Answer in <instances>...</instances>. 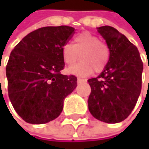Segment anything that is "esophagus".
<instances>
[{
  "instance_id": "1",
  "label": "esophagus",
  "mask_w": 149,
  "mask_h": 149,
  "mask_svg": "<svg viewBox=\"0 0 149 149\" xmlns=\"http://www.w3.org/2000/svg\"><path fill=\"white\" fill-rule=\"evenodd\" d=\"M78 83H81V82H84V81H86V79H80V78H78Z\"/></svg>"
}]
</instances>
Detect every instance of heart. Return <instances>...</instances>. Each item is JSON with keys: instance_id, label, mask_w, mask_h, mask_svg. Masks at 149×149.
<instances>
[{"instance_id": "heart-1", "label": "heart", "mask_w": 149, "mask_h": 149, "mask_svg": "<svg viewBox=\"0 0 149 149\" xmlns=\"http://www.w3.org/2000/svg\"><path fill=\"white\" fill-rule=\"evenodd\" d=\"M63 61L68 66H73L79 60V64L69 69V72L79 76H86L93 72H101L106 67L110 58L109 48L100 42L99 38L89 32H82L74 38V45L66 43L61 47Z\"/></svg>"}]
</instances>
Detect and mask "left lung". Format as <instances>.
Here are the masks:
<instances>
[{
  "instance_id": "1",
  "label": "left lung",
  "mask_w": 149,
  "mask_h": 149,
  "mask_svg": "<svg viewBox=\"0 0 149 149\" xmlns=\"http://www.w3.org/2000/svg\"><path fill=\"white\" fill-rule=\"evenodd\" d=\"M98 32L110 51L109 61L97 78L88 80L91 88L88 109L97 120L117 123L132 112L141 92L143 62L138 48L114 27Z\"/></svg>"
}]
</instances>
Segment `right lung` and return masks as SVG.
Here are the masks:
<instances>
[{"mask_svg": "<svg viewBox=\"0 0 149 149\" xmlns=\"http://www.w3.org/2000/svg\"><path fill=\"white\" fill-rule=\"evenodd\" d=\"M68 26H45L26 35L11 51L6 66L8 94L25 122L43 124L56 119L77 77L62 75L61 47L72 37Z\"/></svg>", "mask_w": 149, "mask_h": 149, "instance_id": "right-lung-1", "label": "right lung"}]
</instances>
